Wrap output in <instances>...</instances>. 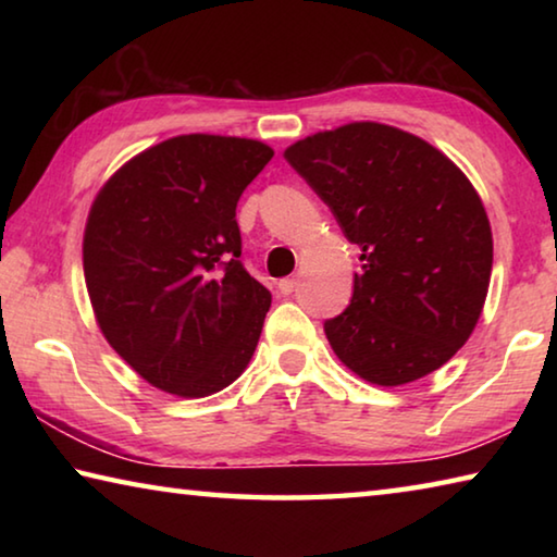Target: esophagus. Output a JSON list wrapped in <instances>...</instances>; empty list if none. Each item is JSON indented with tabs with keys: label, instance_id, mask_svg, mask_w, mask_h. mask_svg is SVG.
Here are the masks:
<instances>
[{
	"label": "esophagus",
	"instance_id": "esophagus-1",
	"mask_svg": "<svg viewBox=\"0 0 557 557\" xmlns=\"http://www.w3.org/2000/svg\"><path fill=\"white\" fill-rule=\"evenodd\" d=\"M297 287H299L297 277H287V280L277 282V289L282 292V295H292V292H297Z\"/></svg>",
	"mask_w": 557,
	"mask_h": 557
}]
</instances>
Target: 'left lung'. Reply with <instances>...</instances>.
Wrapping results in <instances>:
<instances>
[{"label": "left lung", "mask_w": 557, "mask_h": 557, "mask_svg": "<svg viewBox=\"0 0 557 557\" xmlns=\"http://www.w3.org/2000/svg\"><path fill=\"white\" fill-rule=\"evenodd\" d=\"M361 248V272L324 332L338 361L375 385L412 383L455 356L482 317L494 240L461 169L381 122L317 132L285 149Z\"/></svg>", "instance_id": "obj_1"}]
</instances>
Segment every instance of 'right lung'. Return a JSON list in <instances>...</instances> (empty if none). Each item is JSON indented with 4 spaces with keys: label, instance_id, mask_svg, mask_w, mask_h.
Masks as SVG:
<instances>
[{
    "label": "right lung",
    "instance_id": "right-lung-1",
    "mask_svg": "<svg viewBox=\"0 0 557 557\" xmlns=\"http://www.w3.org/2000/svg\"><path fill=\"white\" fill-rule=\"evenodd\" d=\"M258 139L178 135L132 157L90 206L83 272L108 344L154 388L203 398L256 354L272 295L240 258L235 206Z\"/></svg>",
    "mask_w": 557,
    "mask_h": 557
}]
</instances>
